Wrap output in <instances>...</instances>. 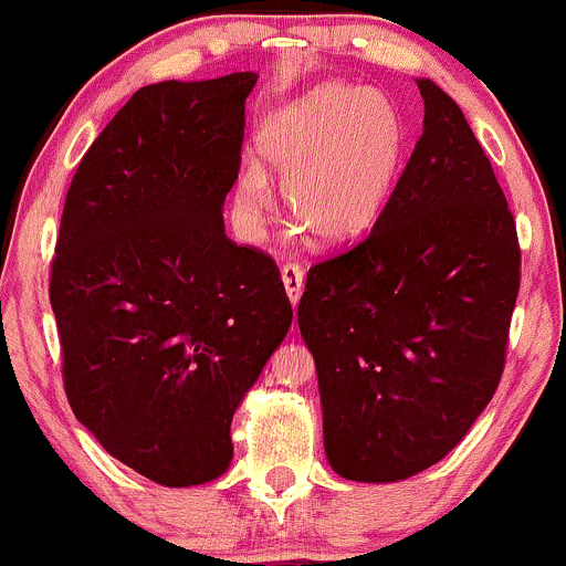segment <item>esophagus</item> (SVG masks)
<instances>
[{
  "instance_id": "34e87169",
  "label": "esophagus",
  "mask_w": 566,
  "mask_h": 566,
  "mask_svg": "<svg viewBox=\"0 0 566 566\" xmlns=\"http://www.w3.org/2000/svg\"><path fill=\"white\" fill-rule=\"evenodd\" d=\"M282 282H284V290H287V297L292 305H297L303 295V269L295 263H284L282 265Z\"/></svg>"
}]
</instances>
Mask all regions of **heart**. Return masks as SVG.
I'll list each match as a JSON object with an SVG mask.
<instances>
[{"label": "heart", "instance_id": "heart-1", "mask_svg": "<svg viewBox=\"0 0 566 566\" xmlns=\"http://www.w3.org/2000/svg\"><path fill=\"white\" fill-rule=\"evenodd\" d=\"M409 129L378 90L327 82L269 114L258 133L261 167L237 175V212L258 231L274 205L269 175L282 178L284 207L324 247H346L378 226L401 175Z\"/></svg>", "mask_w": 566, "mask_h": 566}]
</instances>
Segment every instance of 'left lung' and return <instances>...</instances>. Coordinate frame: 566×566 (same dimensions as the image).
<instances>
[{
	"mask_svg": "<svg viewBox=\"0 0 566 566\" xmlns=\"http://www.w3.org/2000/svg\"><path fill=\"white\" fill-rule=\"evenodd\" d=\"M426 103L391 201L365 242L316 263L297 305L324 452L350 482L431 469L490 405L518 295L516 223L458 103Z\"/></svg>",
	"mask_w": 566,
	"mask_h": 566,
	"instance_id": "left-lung-1",
	"label": "left lung"
}]
</instances>
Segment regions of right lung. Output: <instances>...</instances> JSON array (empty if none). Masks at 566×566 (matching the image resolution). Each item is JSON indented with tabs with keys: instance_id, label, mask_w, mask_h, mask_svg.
<instances>
[{
	"instance_id": "obj_1",
	"label": "right lung",
	"mask_w": 566,
	"mask_h": 566,
	"mask_svg": "<svg viewBox=\"0 0 566 566\" xmlns=\"http://www.w3.org/2000/svg\"><path fill=\"white\" fill-rule=\"evenodd\" d=\"M258 74L140 87L80 161L50 303L76 420L161 486L218 479L292 324L276 263L226 237Z\"/></svg>"
}]
</instances>
